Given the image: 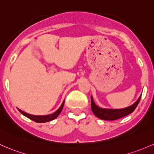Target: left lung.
Wrapping results in <instances>:
<instances>
[{
	"mask_svg": "<svg viewBox=\"0 0 154 154\" xmlns=\"http://www.w3.org/2000/svg\"><path fill=\"white\" fill-rule=\"evenodd\" d=\"M140 98L141 95L139 97V98L134 104L127 107V108H122V109H105V108H101L97 106L94 103L92 96H91V108L93 113L100 119L106 121L116 120V119H121L132 113L136 108V107L137 106Z\"/></svg>",
	"mask_w": 154,
	"mask_h": 154,
	"instance_id": "left-lung-1",
	"label": "left lung"
}]
</instances>
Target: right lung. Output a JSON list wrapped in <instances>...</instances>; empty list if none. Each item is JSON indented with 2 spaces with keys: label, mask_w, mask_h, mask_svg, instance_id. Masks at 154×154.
I'll return each instance as SVG.
<instances>
[{
  "label": "right lung",
  "mask_w": 154,
  "mask_h": 154,
  "mask_svg": "<svg viewBox=\"0 0 154 154\" xmlns=\"http://www.w3.org/2000/svg\"><path fill=\"white\" fill-rule=\"evenodd\" d=\"M64 103H65V100H64L63 103H62L61 106L59 108V109L57 110H56L54 113H51V114L46 115V116L31 115V114H29V113H25V112L22 111V110L19 109V108H17V109H18L19 111H20L22 115H24L25 116L27 117V118L30 119H31V120H32V121H34V122H37V123H44V122H50V121L54 120V119H56L57 117L58 116L60 115V113H61L62 110H63V108Z\"/></svg>",
  "instance_id": "obj_1"
}]
</instances>
